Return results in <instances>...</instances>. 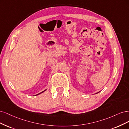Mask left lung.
Listing matches in <instances>:
<instances>
[{"mask_svg":"<svg viewBox=\"0 0 129 129\" xmlns=\"http://www.w3.org/2000/svg\"><path fill=\"white\" fill-rule=\"evenodd\" d=\"M98 93H99V92H98Z\"/></svg>","mask_w":129,"mask_h":129,"instance_id":"obj_1","label":"left lung"}]
</instances>
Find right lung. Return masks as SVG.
Returning a JSON list of instances; mask_svg holds the SVG:
<instances>
[{
    "label": "right lung",
    "instance_id": "right-lung-1",
    "mask_svg": "<svg viewBox=\"0 0 129 129\" xmlns=\"http://www.w3.org/2000/svg\"><path fill=\"white\" fill-rule=\"evenodd\" d=\"M47 89H45V90H44V91H43V92H41L40 93H39V94H37V95H39V94H41V93H43L44 92V91H45V90H46Z\"/></svg>",
    "mask_w": 129,
    "mask_h": 129
}]
</instances>
